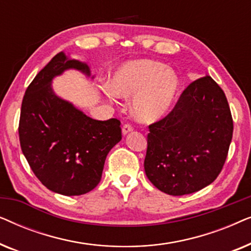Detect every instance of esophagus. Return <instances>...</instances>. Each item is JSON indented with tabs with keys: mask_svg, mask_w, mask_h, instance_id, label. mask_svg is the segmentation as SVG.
Masks as SVG:
<instances>
[{
	"mask_svg": "<svg viewBox=\"0 0 251 251\" xmlns=\"http://www.w3.org/2000/svg\"><path fill=\"white\" fill-rule=\"evenodd\" d=\"M130 131H132V126L130 125H125L122 126V133H123V135H126V133H129Z\"/></svg>",
	"mask_w": 251,
	"mask_h": 251,
	"instance_id": "1",
	"label": "esophagus"
}]
</instances>
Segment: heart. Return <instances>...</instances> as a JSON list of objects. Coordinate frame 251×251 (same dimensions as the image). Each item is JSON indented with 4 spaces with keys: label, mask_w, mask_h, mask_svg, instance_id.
<instances>
[{
    "label": "heart",
    "mask_w": 251,
    "mask_h": 251,
    "mask_svg": "<svg viewBox=\"0 0 251 251\" xmlns=\"http://www.w3.org/2000/svg\"><path fill=\"white\" fill-rule=\"evenodd\" d=\"M109 96L132 98L131 114L138 122L154 123L171 111L180 90L176 72L159 61H126L109 80Z\"/></svg>",
    "instance_id": "heart-1"
}]
</instances>
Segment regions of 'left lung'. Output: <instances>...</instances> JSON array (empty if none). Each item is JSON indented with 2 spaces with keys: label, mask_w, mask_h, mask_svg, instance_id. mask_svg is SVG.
<instances>
[{
  "label": "left lung",
  "mask_w": 251,
  "mask_h": 251,
  "mask_svg": "<svg viewBox=\"0 0 251 251\" xmlns=\"http://www.w3.org/2000/svg\"><path fill=\"white\" fill-rule=\"evenodd\" d=\"M149 128L144 168L160 191L191 194L221 174L233 120L224 91L209 75L192 82L173 111Z\"/></svg>",
  "instance_id": "left-lung-1"
}]
</instances>
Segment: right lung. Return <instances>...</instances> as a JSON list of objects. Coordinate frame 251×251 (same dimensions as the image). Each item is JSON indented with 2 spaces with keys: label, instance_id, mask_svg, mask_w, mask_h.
Segmentation results:
<instances>
[{
  "label": "right lung",
  "instance_id": "obj_1",
  "mask_svg": "<svg viewBox=\"0 0 251 251\" xmlns=\"http://www.w3.org/2000/svg\"><path fill=\"white\" fill-rule=\"evenodd\" d=\"M67 70L91 76L87 64L57 53L27 88L18 131L23 154L41 183L72 197L97 186L106 156L122 135L118 119L94 120L54 94L53 77Z\"/></svg>",
  "mask_w": 251,
  "mask_h": 251
}]
</instances>
